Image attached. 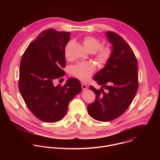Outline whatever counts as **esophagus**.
<instances>
[{
    "mask_svg": "<svg viewBox=\"0 0 160 160\" xmlns=\"http://www.w3.org/2000/svg\"><path fill=\"white\" fill-rule=\"evenodd\" d=\"M82 87L83 90H86L87 88H88L87 85L85 83H82Z\"/></svg>",
    "mask_w": 160,
    "mask_h": 160,
    "instance_id": "1",
    "label": "esophagus"
}]
</instances>
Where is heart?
<instances>
[{
	"label": "heart",
	"instance_id": "obj_1",
	"mask_svg": "<svg viewBox=\"0 0 160 160\" xmlns=\"http://www.w3.org/2000/svg\"><path fill=\"white\" fill-rule=\"evenodd\" d=\"M85 47L90 52H95V59L102 65L106 64L109 60L112 55V49L109 46H101V40L93 36H85L83 39ZM71 42H68L65 48V56L67 58V49L70 45ZM96 64L91 61L78 62L73 66L71 69V73L74 77L86 81L90 78L96 70Z\"/></svg>",
	"mask_w": 160,
	"mask_h": 160
}]
</instances>
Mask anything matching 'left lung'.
Listing matches in <instances>:
<instances>
[{"instance_id":"obj_1","label":"left lung","mask_w":160,"mask_h":160,"mask_svg":"<svg viewBox=\"0 0 160 160\" xmlns=\"http://www.w3.org/2000/svg\"><path fill=\"white\" fill-rule=\"evenodd\" d=\"M106 35L112 43V55L94 80L106 92L90 86L96 100L87 106L88 115L100 122L120 117L130 106L139 87L138 61L132 48L118 34L107 32Z\"/></svg>"}]
</instances>
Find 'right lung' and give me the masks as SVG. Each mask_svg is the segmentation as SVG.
Wrapping results in <instances>:
<instances>
[{
    "label": "right lung",
    "instance_id": "1",
    "mask_svg": "<svg viewBox=\"0 0 160 160\" xmlns=\"http://www.w3.org/2000/svg\"><path fill=\"white\" fill-rule=\"evenodd\" d=\"M70 35V32L52 28L42 31L30 43L20 62L19 92L32 112L44 122L62 120L69 102L82 90L80 81L74 78L63 86L53 83L65 75L64 52Z\"/></svg>",
    "mask_w": 160,
    "mask_h": 160
}]
</instances>
